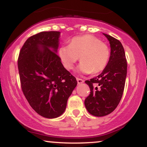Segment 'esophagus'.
<instances>
[{
  "label": "esophagus",
  "instance_id": "34e87169",
  "mask_svg": "<svg viewBox=\"0 0 147 147\" xmlns=\"http://www.w3.org/2000/svg\"><path fill=\"white\" fill-rule=\"evenodd\" d=\"M77 83H78V84H82V83H84V81L83 80V79L77 78Z\"/></svg>",
  "mask_w": 147,
  "mask_h": 147
}]
</instances>
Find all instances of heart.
Returning <instances> with one entry per match:
<instances>
[{
  "instance_id": "1",
  "label": "heart",
  "mask_w": 147,
  "mask_h": 147,
  "mask_svg": "<svg viewBox=\"0 0 147 147\" xmlns=\"http://www.w3.org/2000/svg\"><path fill=\"white\" fill-rule=\"evenodd\" d=\"M59 56L64 68L70 70L79 59L82 61L78 70L84 74L101 72L109 63L111 51L109 45L93 35L86 34L72 38L69 45L61 46Z\"/></svg>"
}]
</instances>
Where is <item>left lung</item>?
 <instances>
[{
    "label": "left lung",
    "instance_id": "obj_1",
    "mask_svg": "<svg viewBox=\"0 0 147 147\" xmlns=\"http://www.w3.org/2000/svg\"><path fill=\"white\" fill-rule=\"evenodd\" d=\"M109 41L111 55L109 63L97 77L86 81L90 95L84 104L89 113L102 117L117 108L124 92L127 73V62L122 43L114 37L104 34Z\"/></svg>",
    "mask_w": 147,
    "mask_h": 147
}]
</instances>
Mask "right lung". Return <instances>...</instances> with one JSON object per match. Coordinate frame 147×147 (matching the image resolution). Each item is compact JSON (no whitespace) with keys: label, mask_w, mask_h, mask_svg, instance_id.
<instances>
[{"label":"right lung","mask_w":147,"mask_h":147,"mask_svg":"<svg viewBox=\"0 0 147 147\" xmlns=\"http://www.w3.org/2000/svg\"><path fill=\"white\" fill-rule=\"evenodd\" d=\"M60 32H41L25 42L18 59L22 91L30 105L45 118H56L65 110L77 84L57 54Z\"/></svg>","instance_id":"add662e5"}]
</instances>
